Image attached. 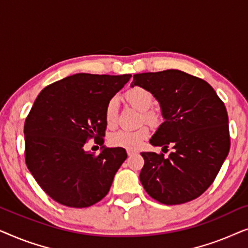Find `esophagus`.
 <instances>
[{"label": "esophagus", "mask_w": 248, "mask_h": 248, "mask_svg": "<svg viewBox=\"0 0 248 248\" xmlns=\"http://www.w3.org/2000/svg\"><path fill=\"white\" fill-rule=\"evenodd\" d=\"M127 155H135V152L128 150V151H127Z\"/></svg>", "instance_id": "34e87169"}]
</instances>
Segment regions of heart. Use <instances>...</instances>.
I'll list each match as a JSON object with an SVG mask.
<instances>
[{"label":"heart","instance_id":"b5f03b06","mask_svg":"<svg viewBox=\"0 0 248 248\" xmlns=\"http://www.w3.org/2000/svg\"><path fill=\"white\" fill-rule=\"evenodd\" d=\"M125 100L135 109L141 111L142 117L145 123L150 125H158L161 121L160 114L157 110L150 108L154 105L155 98L148 89L143 87H133L128 89L124 94ZM118 104L115 98L108 101L105 108V121L108 127H113L116 123ZM149 137V130L147 127H140L135 131H118L109 138V142L114 147H120L126 150H138L143 144L144 140Z\"/></svg>","mask_w":248,"mask_h":248}]
</instances>
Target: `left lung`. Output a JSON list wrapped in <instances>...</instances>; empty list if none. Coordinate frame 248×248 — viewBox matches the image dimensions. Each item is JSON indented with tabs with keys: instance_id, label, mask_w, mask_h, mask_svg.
I'll use <instances>...</instances> for the list:
<instances>
[{
	"instance_id": "1",
	"label": "left lung",
	"mask_w": 248,
	"mask_h": 248,
	"mask_svg": "<svg viewBox=\"0 0 248 248\" xmlns=\"http://www.w3.org/2000/svg\"><path fill=\"white\" fill-rule=\"evenodd\" d=\"M143 87L160 105L164 123L150 139L169 157L142 152L140 181L152 199L182 204L203 194L215 181L230 149L225 104L206 81L179 70L139 73L131 87Z\"/></svg>"
}]
</instances>
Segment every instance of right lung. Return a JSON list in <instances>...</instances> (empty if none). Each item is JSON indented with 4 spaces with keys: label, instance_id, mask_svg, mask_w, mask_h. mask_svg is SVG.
<instances>
[{
    "label": "right lung",
    "instance_id": "obj_1",
    "mask_svg": "<svg viewBox=\"0 0 248 248\" xmlns=\"http://www.w3.org/2000/svg\"><path fill=\"white\" fill-rule=\"evenodd\" d=\"M131 77L77 73L44 88L36 98L23 131L26 164L54 201L87 208L109 192L126 151L103 145L94 156L84 144L89 138L104 144L105 108Z\"/></svg>",
    "mask_w": 248,
    "mask_h": 248
}]
</instances>
